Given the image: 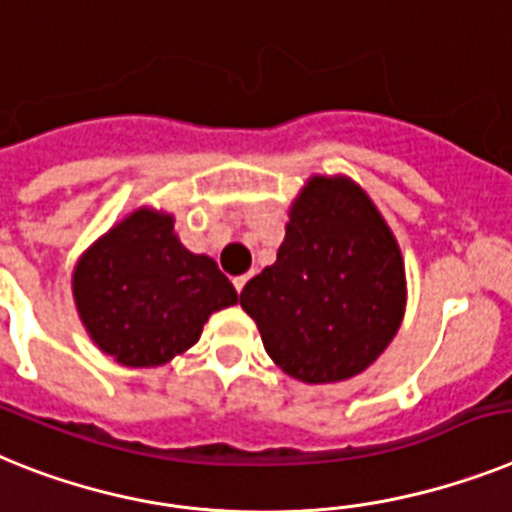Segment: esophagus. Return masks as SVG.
<instances>
[{"mask_svg":"<svg viewBox=\"0 0 512 512\" xmlns=\"http://www.w3.org/2000/svg\"><path fill=\"white\" fill-rule=\"evenodd\" d=\"M249 278H252V273H244V276H236L234 278V289L239 291V294H242V289H244V286H247Z\"/></svg>","mask_w":512,"mask_h":512,"instance_id":"esophagus-1","label":"esophagus"}]
</instances>
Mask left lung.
Returning a JSON list of instances; mask_svg holds the SVG:
<instances>
[{"mask_svg": "<svg viewBox=\"0 0 512 512\" xmlns=\"http://www.w3.org/2000/svg\"><path fill=\"white\" fill-rule=\"evenodd\" d=\"M239 304L286 375L309 385L349 380L401 328V249L359 184L312 176L291 205L276 263L244 286Z\"/></svg>", "mask_w": 512, "mask_h": 512, "instance_id": "left-lung-1", "label": "left lung"}]
</instances>
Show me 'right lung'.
<instances>
[{
    "label": "right lung",
    "mask_w": 512,
    "mask_h": 512,
    "mask_svg": "<svg viewBox=\"0 0 512 512\" xmlns=\"http://www.w3.org/2000/svg\"><path fill=\"white\" fill-rule=\"evenodd\" d=\"M72 294L88 336L124 367H158L195 346L236 289L208 255H192L174 216L140 208L77 260Z\"/></svg>",
    "instance_id": "1"
}]
</instances>
